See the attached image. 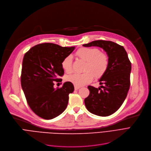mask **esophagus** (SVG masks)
<instances>
[{
  "instance_id": "1",
  "label": "esophagus",
  "mask_w": 151,
  "mask_h": 151,
  "mask_svg": "<svg viewBox=\"0 0 151 151\" xmlns=\"http://www.w3.org/2000/svg\"><path fill=\"white\" fill-rule=\"evenodd\" d=\"M81 87H78V86H76V85H75L74 86V89L76 90H78Z\"/></svg>"
}]
</instances>
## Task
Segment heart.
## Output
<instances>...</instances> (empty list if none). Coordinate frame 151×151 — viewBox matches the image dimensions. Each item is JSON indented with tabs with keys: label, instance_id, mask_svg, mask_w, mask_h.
<instances>
[{
	"label": "heart",
	"instance_id": "obj_1",
	"mask_svg": "<svg viewBox=\"0 0 151 151\" xmlns=\"http://www.w3.org/2000/svg\"><path fill=\"white\" fill-rule=\"evenodd\" d=\"M76 55L78 58L87 61L84 68L85 72L82 74L68 76L66 77L68 82L81 87L91 82L94 76L96 78H99L106 73L109 66V57L106 53L100 52L98 48L82 47L77 50ZM72 58L71 55H68L61 63L63 69L68 74L73 72Z\"/></svg>",
	"mask_w": 151,
	"mask_h": 151
}]
</instances>
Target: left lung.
<instances>
[{"mask_svg":"<svg viewBox=\"0 0 151 151\" xmlns=\"http://www.w3.org/2000/svg\"><path fill=\"white\" fill-rule=\"evenodd\" d=\"M83 47L102 48L109 57V66L99 79L98 88L88 86L90 95L84 100L87 110L106 117L116 112L123 104L130 85L131 62L123 46L112 41L95 40Z\"/></svg>","mask_w":151,"mask_h":151,"instance_id":"1","label":"left lung"}]
</instances>
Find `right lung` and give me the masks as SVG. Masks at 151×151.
I'll return each instance as SVG.
<instances>
[{
	"mask_svg": "<svg viewBox=\"0 0 151 151\" xmlns=\"http://www.w3.org/2000/svg\"><path fill=\"white\" fill-rule=\"evenodd\" d=\"M75 47H63L52 43L34 46L23 58L21 84L31 110L46 120L58 116L66 109L69 95L74 90L70 82L61 88H54L55 82H61L64 69L61 63Z\"/></svg>",
	"mask_w": 151,
	"mask_h": 151,
	"instance_id": "right-lung-1",
	"label": "right lung"
}]
</instances>
